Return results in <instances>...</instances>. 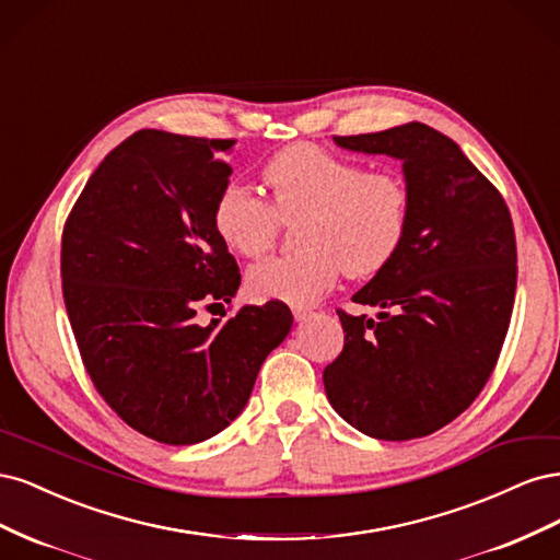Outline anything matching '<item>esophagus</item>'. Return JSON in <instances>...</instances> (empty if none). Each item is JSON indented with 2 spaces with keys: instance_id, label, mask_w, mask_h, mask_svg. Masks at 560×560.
<instances>
[{
  "instance_id": "obj_1",
  "label": "esophagus",
  "mask_w": 560,
  "mask_h": 560,
  "mask_svg": "<svg viewBox=\"0 0 560 560\" xmlns=\"http://www.w3.org/2000/svg\"><path fill=\"white\" fill-rule=\"evenodd\" d=\"M292 313H294V319H296V322H306V319L313 315V311H308V308H294Z\"/></svg>"
}]
</instances>
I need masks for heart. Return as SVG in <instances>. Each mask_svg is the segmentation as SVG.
<instances>
[{"label":"heart","instance_id":"b5f03b06","mask_svg":"<svg viewBox=\"0 0 560 560\" xmlns=\"http://www.w3.org/2000/svg\"><path fill=\"white\" fill-rule=\"evenodd\" d=\"M268 202L226 184L212 206V226L231 252L259 257L280 222H296L294 254L247 270L254 299L311 306L336 276L371 278L397 257L411 219V194L393 171H364L317 144L299 142L268 159L261 173Z\"/></svg>","mask_w":560,"mask_h":560}]
</instances>
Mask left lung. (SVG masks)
I'll list each match as a JSON object with an SVG mask.
<instances>
[{
    "mask_svg": "<svg viewBox=\"0 0 560 560\" xmlns=\"http://www.w3.org/2000/svg\"><path fill=\"white\" fill-rule=\"evenodd\" d=\"M334 142L399 159L411 219L397 257L352 296L378 319L338 311L346 343L322 381L354 430L409 442L448 425L493 374L516 294L512 214L460 147L425 124Z\"/></svg>",
    "mask_w": 560,
    "mask_h": 560,
    "instance_id": "left-lung-1",
    "label": "left lung"
}]
</instances>
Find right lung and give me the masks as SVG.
<instances>
[{
	"label": "right lung",
	"instance_id": "1",
	"mask_svg": "<svg viewBox=\"0 0 560 560\" xmlns=\"http://www.w3.org/2000/svg\"><path fill=\"white\" fill-rule=\"evenodd\" d=\"M233 144L138 130L97 165L62 231V296L83 366L118 418L161 444L229 428L294 322L280 301L224 325L196 322L241 287L212 226Z\"/></svg>",
	"mask_w": 560,
	"mask_h": 560
}]
</instances>
